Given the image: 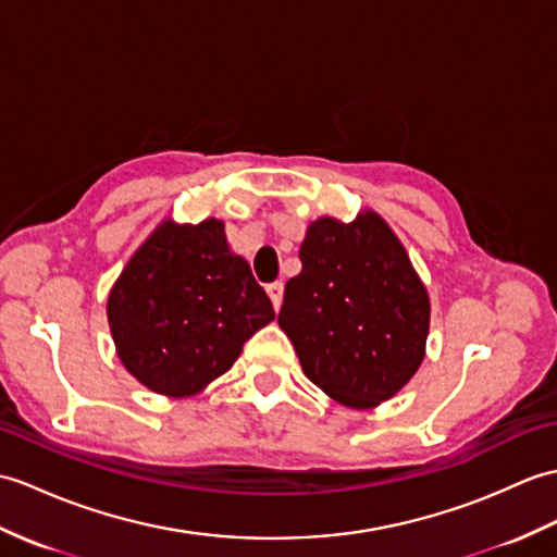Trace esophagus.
Segmentation results:
<instances>
[{
    "instance_id": "esophagus-1",
    "label": "esophagus",
    "mask_w": 557,
    "mask_h": 557,
    "mask_svg": "<svg viewBox=\"0 0 557 557\" xmlns=\"http://www.w3.org/2000/svg\"><path fill=\"white\" fill-rule=\"evenodd\" d=\"M265 292H268V296H270V301H273L275 310H280V306H282V296H284V284H282V282L268 284Z\"/></svg>"
}]
</instances>
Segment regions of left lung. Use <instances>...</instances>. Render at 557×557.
Masks as SVG:
<instances>
[{
  "label": "left lung",
  "mask_w": 557,
  "mask_h": 557,
  "mask_svg": "<svg viewBox=\"0 0 557 557\" xmlns=\"http://www.w3.org/2000/svg\"><path fill=\"white\" fill-rule=\"evenodd\" d=\"M277 322L306 377L351 408L392 398L424 358L430 299L389 225L320 218L301 244Z\"/></svg>",
  "instance_id": "8db88e82"
}]
</instances>
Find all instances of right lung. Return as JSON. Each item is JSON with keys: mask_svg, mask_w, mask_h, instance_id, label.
<instances>
[{"mask_svg": "<svg viewBox=\"0 0 557 557\" xmlns=\"http://www.w3.org/2000/svg\"><path fill=\"white\" fill-rule=\"evenodd\" d=\"M275 318L220 220L163 223L109 296V325L127 372L165 396H189L227 372L242 346Z\"/></svg>", "mask_w": 557, "mask_h": 557, "instance_id": "right-lung-1", "label": "right lung"}]
</instances>
